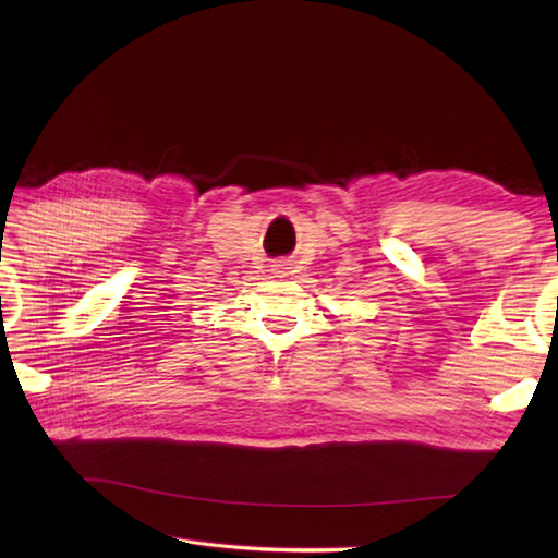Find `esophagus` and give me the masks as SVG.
I'll list each match as a JSON object with an SVG mask.
<instances>
[{
  "label": "esophagus",
  "mask_w": 558,
  "mask_h": 558,
  "mask_svg": "<svg viewBox=\"0 0 558 558\" xmlns=\"http://www.w3.org/2000/svg\"><path fill=\"white\" fill-rule=\"evenodd\" d=\"M278 272H282V276H286V272H288V270H278Z\"/></svg>",
  "instance_id": "esophagus-1"
}]
</instances>
